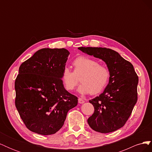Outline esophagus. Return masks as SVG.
<instances>
[{"label":"esophagus","instance_id":"esophagus-1","mask_svg":"<svg viewBox=\"0 0 152 152\" xmlns=\"http://www.w3.org/2000/svg\"><path fill=\"white\" fill-rule=\"evenodd\" d=\"M84 102H85V101H84L83 99H82V98H79V103L80 104H82V103H84Z\"/></svg>","mask_w":152,"mask_h":152}]
</instances>
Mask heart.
<instances>
[{"label":"heart","mask_w":152,"mask_h":152,"mask_svg":"<svg viewBox=\"0 0 152 152\" xmlns=\"http://www.w3.org/2000/svg\"><path fill=\"white\" fill-rule=\"evenodd\" d=\"M73 72L65 66L62 71L61 79L64 87L67 91H72L77 84L76 75H80L81 84L78 92L82 94L91 93L96 94L102 92L107 86L110 72L107 67L98 64L95 59L87 56H79L72 62Z\"/></svg>","instance_id":"obj_1"}]
</instances>
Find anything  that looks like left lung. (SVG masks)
I'll list each match as a JSON object with an SVG mask.
<instances>
[{
	"label": "left lung",
	"mask_w": 152,
	"mask_h": 152,
	"mask_svg": "<svg viewBox=\"0 0 152 152\" xmlns=\"http://www.w3.org/2000/svg\"><path fill=\"white\" fill-rule=\"evenodd\" d=\"M87 54L102 59L110 72L103 93L89 100L94 112L87 122L96 132L108 133L122 127L137 102L138 77L132 64L117 52L103 48H78Z\"/></svg>",
	"instance_id": "1"
}]
</instances>
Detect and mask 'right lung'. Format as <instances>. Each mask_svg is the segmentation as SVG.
I'll list each match as a JSON object with an SVG mask.
<instances>
[{
    "mask_svg": "<svg viewBox=\"0 0 152 152\" xmlns=\"http://www.w3.org/2000/svg\"><path fill=\"white\" fill-rule=\"evenodd\" d=\"M70 52L41 49L23 63L15 80V105L26 127L42 135L56 133L78 98L65 89L61 73Z\"/></svg>",
    "mask_w": 152,
    "mask_h": 152,
    "instance_id": "1",
    "label": "right lung"
}]
</instances>
